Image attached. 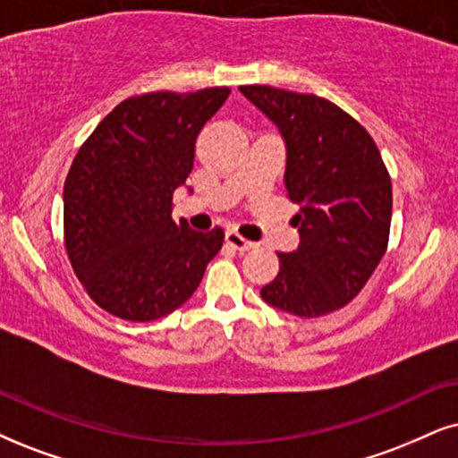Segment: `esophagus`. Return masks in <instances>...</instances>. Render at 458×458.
I'll use <instances>...</instances> for the list:
<instances>
[{"label": "esophagus", "instance_id": "esophagus-1", "mask_svg": "<svg viewBox=\"0 0 458 458\" xmlns=\"http://www.w3.org/2000/svg\"><path fill=\"white\" fill-rule=\"evenodd\" d=\"M225 242H228L230 247L239 249V251H249V249H253V245H256V242L242 239L236 230H228V233H225Z\"/></svg>", "mask_w": 458, "mask_h": 458}]
</instances>
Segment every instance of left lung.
Instances as JSON below:
<instances>
[{
  "label": "left lung",
  "instance_id": "left-lung-1",
  "mask_svg": "<svg viewBox=\"0 0 458 458\" xmlns=\"http://www.w3.org/2000/svg\"><path fill=\"white\" fill-rule=\"evenodd\" d=\"M239 90L279 129L287 149L283 182L298 205V249L276 253L279 275L259 296L289 315H329L361 292L385 256L389 173L369 132L327 99L272 86Z\"/></svg>",
  "mask_w": 458,
  "mask_h": 458
}]
</instances>
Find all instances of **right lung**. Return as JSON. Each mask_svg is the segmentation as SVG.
Instances as JSON below:
<instances>
[{
	"label": "right lung",
	"instance_id": "obj_1",
	"mask_svg": "<svg viewBox=\"0 0 458 458\" xmlns=\"http://www.w3.org/2000/svg\"><path fill=\"white\" fill-rule=\"evenodd\" d=\"M230 89L149 92L115 106L75 154L63 188L65 249L101 309L154 321L188 302L224 230L173 222V194L186 186L202 126Z\"/></svg>",
	"mask_w": 458,
	"mask_h": 458
}]
</instances>
